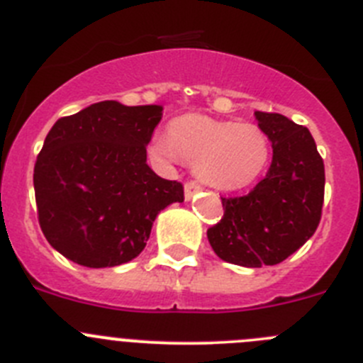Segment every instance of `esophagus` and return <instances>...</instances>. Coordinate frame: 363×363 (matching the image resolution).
<instances>
[{
  "mask_svg": "<svg viewBox=\"0 0 363 363\" xmlns=\"http://www.w3.org/2000/svg\"><path fill=\"white\" fill-rule=\"evenodd\" d=\"M201 184H199L197 181H191V179H189V181H186V184H184V195H186V199H191L193 195H195V193L197 191H201Z\"/></svg>",
  "mask_w": 363,
  "mask_h": 363,
  "instance_id": "obj_1",
  "label": "esophagus"
}]
</instances>
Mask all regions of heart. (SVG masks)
I'll return each mask as SVG.
<instances>
[{
  "instance_id": "obj_1",
  "label": "heart",
  "mask_w": 363,
  "mask_h": 363,
  "mask_svg": "<svg viewBox=\"0 0 363 363\" xmlns=\"http://www.w3.org/2000/svg\"><path fill=\"white\" fill-rule=\"evenodd\" d=\"M152 154L161 159L193 162V170L216 189H240L265 168L270 145L265 132L252 123L211 120L186 114L168 127V138H155Z\"/></svg>"
}]
</instances>
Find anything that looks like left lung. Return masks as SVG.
<instances>
[{"label": "left lung", "mask_w": 363, "mask_h": 363, "mask_svg": "<svg viewBox=\"0 0 363 363\" xmlns=\"http://www.w3.org/2000/svg\"><path fill=\"white\" fill-rule=\"evenodd\" d=\"M272 143L265 177L242 197H222L223 216L208 229L213 250L240 267L277 265L313 236L324 204V161L310 130L283 114L256 111Z\"/></svg>", "instance_id": "left-lung-1"}]
</instances>
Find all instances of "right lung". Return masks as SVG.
<instances>
[{
    "mask_svg": "<svg viewBox=\"0 0 363 363\" xmlns=\"http://www.w3.org/2000/svg\"><path fill=\"white\" fill-rule=\"evenodd\" d=\"M162 107L98 101L59 118L33 166L37 218L50 245L91 269L134 259L161 209L184 201L179 181L147 164Z\"/></svg>",
    "mask_w": 363,
    "mask_h": 363,
    "instance_id": "1",
    "label": "right lung"
}]
</instances>
